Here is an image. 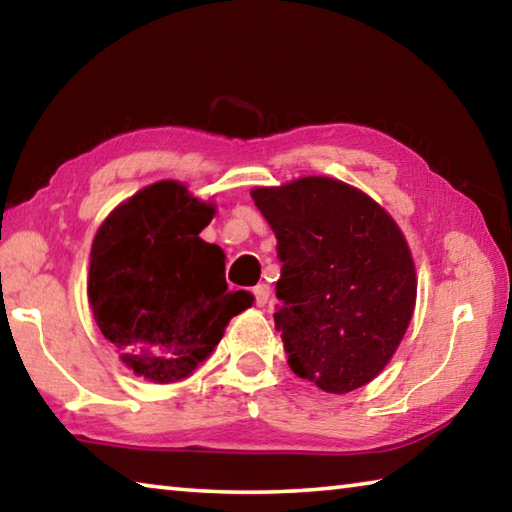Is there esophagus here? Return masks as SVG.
I'll return each instance as SVG.
<instances>
[{
  "instance_id": "obj_1",
  "label": "esophagus",
  "mask_w": 512,
  "mask_h": 512,
  "mask_svg": "<svg viewBox=\"0 0 512 512\" xmlns=\"http://www.w3.org/2000/svg\"><path fill=\"white\" fill-rule=\"evenodd\" d=\"M253 293H255L257 307H266L268 296H271V287H268V284H257V287L253 289Z\"/></svg>"
}]
</instances>
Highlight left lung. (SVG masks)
<instances>
[{"mask_svg":"<svg viewBox=\"0 0 512 512\" xmlns=\"http://www.w3.org/2000/svg\"><path fill=\"white\" fill-rule=\"evenodd\" d=\"M250 196L277 239L273 318L291 370L334 395L366 386L393 359L418 296L400 225L361 189L327 176Z\"/></svg>","mask_w":512,"mask_h":512,"instance_id":"8db88e82","label":"left lung"}]
</instances>
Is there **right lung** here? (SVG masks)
Returning a JSON list of instances; mask_svg holds the SVG:
<instances>
[{"label": "right lung", "instance_id": "1", "mask_svg": "<svg viewBox=\"0 0 512 512\" xmlns=\"http://www.w3.org/2000/svg\"><path fill=\"white\" fill-rule=\"evenodd\" d=\"M214 214L187 185L160 180L119 203L94 235V320L121 363L153 384L192 375L255 300L228 291L225 253L198 237Z\"/></svg>", "mask_w": 512, "mask_h": 512}]
</instances>
